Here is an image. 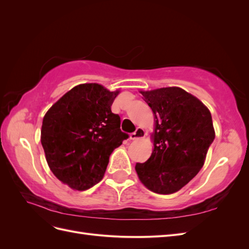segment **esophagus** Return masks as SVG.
<instances>
[{"label":"esophagus","mask_w":249,"mask_h":249,"mask_svg":"<svg viewBox=\"0 0 249 249\" xmlns=\"http://www.w3.org/2000/svg\"><path fill=\"white\" fill-rule=\"evenodd\" d=\"M146 135V132L142 129V127H137L136 131H135L134 133L130 134V139L132 140H138V139H141L143 137H145Z\"/></svg>","instance_id":"esophagus-1"}]
</instances>
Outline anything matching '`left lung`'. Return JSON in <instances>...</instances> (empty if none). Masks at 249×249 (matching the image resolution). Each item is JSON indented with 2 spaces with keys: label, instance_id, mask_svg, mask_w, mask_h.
<instances>
[{
  "label": "left lung",
  "instance_id": "obj_1",
  "mask_svg": "<svg viewBox=\"0 0 249 249\" xmlns=\"http://www.w3.org/2000/svg\"><path fill=\"white\" fill-rule=\"evenodd\" d=\"M155 117L154 149L136 163L139 179L159 194L178 191L197 175L215 139L212 116L197 97L179 87L140 91Z\"/></svg>",
  "mask_w": 249,
  "mask_h": 249
}]
</instances>
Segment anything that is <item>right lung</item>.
Wrapping results in <instances>:
<instances>
[{
	"label": "right lung",
	"mask_w": 249,
	"mask_h": 249,
	"mask_svg": "<svg viewBox=\"0 0 249 249\" xmlns=\"http://www.w3.org/2000/svg\"><path fill=\"white\" fill-rule=\"evenodd\" d=\"M119 93L96 83L80 84L46 113L41 144L55 177L73 190L84 191L103 178L109 157L129 135L111 111Z\"/></svg>",
	"instance_id": "right-lung-1"
}]
</instances>
